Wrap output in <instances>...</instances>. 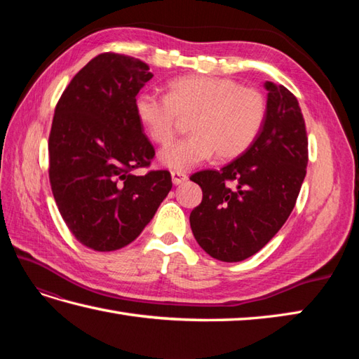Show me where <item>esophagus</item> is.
Listing matches in <instances>:
<instances>
[{"label":"esophagus","mask_w":359,"mask_h":359,"mask_svg":"<svg viewBox=\"0 0 359 359\" xmlns=\"http://www.w3.org/2000/svg\"><path fill=\"white\" fill-rule=\"evenodd\" d=\"M171 177H172V184L174 185H180L188 179V175L182 171H171Z\"/></svg>","instance_id":"1"}]
</instances>
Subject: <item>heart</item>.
Returning a JSON list of instances; mask_svg holds the SVG:
<instances>
[{"label": "heart", "instance_id": "b5f03b06", "mask_svg": "<svg viewBox=\"0 0 359 359\" xmlns=\"http://www.w3.org/2000/svg\"><path fill=\"white\" fill-rule=\"evenodd\" d=\"M137 118L149 139L166 144L179 131L180 118H189L191 135L160 151L162 165L175 171L207 162L216 154L231 160L243 154L264 125L266 103L253 88L211 75H185L166 86L165 97L143 93L135 100Z\"/></svg>", "mask_w": 359, "mask_h": 359}]
</instances>
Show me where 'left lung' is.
<instances>
[{"instance_id":"1","label":"left lung","mask_w":359,"mask_h":359,"mask_svg":"<svg viewBox=\"0 0 359 359\" xmlns=\"http://www.w3.org/2000/svg\"><path fill=\"white\" fill-rule=\"evenodd\" d=\"M266 114L253 144L220 171L191 179L202 202L189 215L197 243L222 262L256 255L285 224L306 177L309 140L296 97L265 81Z\"/></svg>"}]
</instances>
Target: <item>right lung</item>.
I'll use <instances>...</instances> for the list:
<instances>
[{"label": "right lung", "mask_w": 359, "mask_h": 359, "mask_svg": "<svg viewBox=\"0 0 359 359\" xmlns=\"http://www.w3.org/2000/svg\"><path fill=\"white\" fill-rule=\"evenodd\" d=\"M152 79L148 65L100 53L71 80L49 135V179L60 215L83 245L126 247L171 191L168 171L135 175L154 157L135 100Z\"/></svg>", "instance_id": "add662e5"}]
</instances>
